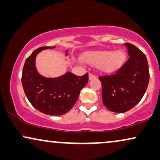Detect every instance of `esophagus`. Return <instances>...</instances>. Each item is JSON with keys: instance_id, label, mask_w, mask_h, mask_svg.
Instances as JSON below:
<instances>
[{"instance_id": "obj_1", "label": "esophagus", "mask_w": 160, "mask_h": 160, "mask_svg": "<svg viewBox=\"0 0 160 160\" xmlns=\"http://www.w3.org/2000/svg\"><path fill=\"white\" fill-rule=\"evenodd\" d=\"M96 78H97V76H96V75H94V74H92V73H90V74H89V75H88V79H89L90 80H92V79Z\"/></svg>"}]
</instances>
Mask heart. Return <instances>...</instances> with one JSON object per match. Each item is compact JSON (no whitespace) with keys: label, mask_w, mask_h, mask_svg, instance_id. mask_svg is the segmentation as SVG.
Here are the masks:
<instances>
[{"label":"heart","mask_w":160,"mask_h":160,"mask_svg":"<svg viewBox=\"0 0 160 160\" xmlns=\"http://www.w3.org/2000/svg\"><path fill=\"white\" fill-rule=\"evenodd\" d=\"M125 57V53L122 50L115 52L106 50L88 52L85 56V60L92 66L100 65L102 72H113L122 66Z\"/></svg>","instance_id":"heart-1"}]
</instances>
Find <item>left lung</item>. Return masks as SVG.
I'll list each match as a JSON object with an SVG mask.
<instances>
[{
    "label": "left lung",
    "mask_w": 160,
    "mask_h": 160,
    "mask_svg": "<svg viewBox=\"0 0 160 160\" xmlns=\"http://www.w3.org/2000/svg\"><path fill=\"white\" fill-rule=\"evenodd\" d=\"M125 45L128 48V60L115 74L99 78L104 106L117 113H124L138 103L147 89L150 78L145 54L133 44Z\"/></svg>",
    "instance_id": "left-lung-1"
}]
</instances>
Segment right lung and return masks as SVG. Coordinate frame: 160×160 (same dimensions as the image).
Wrapping results in <instances>:
<instances>
[{
    "mask_svg": "<svg viewBox=\"0 0 160 160\" xmlns=\"http://www.w3.org/2000/svg\"><path fill=\"white\" fill-rule=\"evenodd\" d=\"M53 48L42 46L28 57L23 68L21 82L26 98L32 106L45 114L58 116L69 112L74 106L80 91L88 82V74L77 76L66 72L54 78L40 75L35 67L36 56L42 50Z\"/></svg>",
    "mask_w": 160,
    "mask_h": 160,
    "instance_id": "1",
    "label": "right lung"
}]
</instances>
